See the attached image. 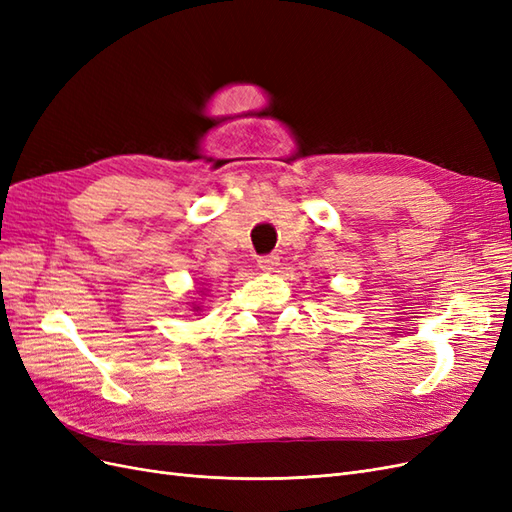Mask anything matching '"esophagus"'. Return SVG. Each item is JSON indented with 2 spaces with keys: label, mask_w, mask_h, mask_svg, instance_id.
Listing matches in <instances>:
<instances>
[{
  "label": "esophagus",
  "mask_w": 512,
  "mask_h": 512,
  "mask_svg": "<svg viewBox=\"0 0 512 512\" xmlns=\"http://www.w3.org/2000/svg\"><path fill=\"white\" fill-rule=\"evenodd\" d=\"M277 265H280V256H277V254H267V256H260L258 258V267L265 269V271H271Z\"/></svg>",
  "instance_id": "1"
}]
</instances>
